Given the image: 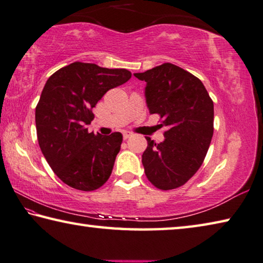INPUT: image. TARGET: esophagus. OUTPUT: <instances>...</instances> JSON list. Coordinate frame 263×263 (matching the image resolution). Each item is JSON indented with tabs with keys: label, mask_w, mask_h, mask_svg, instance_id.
Wrapping results in <instances>:
<instances>
[{
	"label": "esophagus",
	"mask_w": 263,
	"mask_h": 263,
	"mask_svg": "<svg viewBox=\"0 0 263 263\" xmlns=\"http://www.w3.org/2000/svg\"><path fill=\"white\" fill-rule=\"evenodd\" d=\"M122 135H123V139H124V140H127V139H129V137H130V136H132V134H130V133H128V132H124Z\"/></svg>",
	"instance_id": "esophagus-1"
}]
</instances>
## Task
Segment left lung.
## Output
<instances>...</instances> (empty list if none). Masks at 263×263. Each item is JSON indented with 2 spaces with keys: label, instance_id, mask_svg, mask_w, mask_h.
I'll return each instance as SVG.
<instances>
[{
  "label": "left lung",
  "instance_id": "1",
  "mask_svg": "<svg viewBox=\"0 0 263 263\" xmlns=\"http://www.w3.org/2000/svg\"><path fill=\"white\" fill-rule=\"evenodd\" d=\"M146 83L150 114H159L165 140L148 146L142 164L149 181L159 190L182 186L203 163L214 134V103L199 78L172 63L134 73Z\"/></svg>",
  "mask_w": 263,
  "mask_h": 263
}]
</instances>
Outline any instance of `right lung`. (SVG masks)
Here are the masks:
<instances>
[{
    "mask_svg": "<svg viewBox=\"0 0 263 263\" xmlns=\"http://www.w3.org/2000/svg\"><path fill=\"white\" fill-rule=\"evenodd\" d=\"M132 77L127 69L73 62L50 76L35 107L39 146L54 173L75 190H98L108 180L122 143L121 133L87 132L92 108L108 90Z\"/></svg>",
    "mask_w": 263,
    "mask_h": 263,
    "instance_id": "add662e5",
    "label": "right lung"
}]
</instances>
